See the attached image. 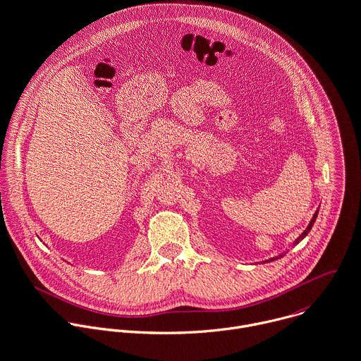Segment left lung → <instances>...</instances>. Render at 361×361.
Listing matches in <instances>:
<instances>
[{
  "instance_id": "1",
  "label": "left lung",
  "mask_w": 361,
  "mask_h": 361,
  "mask_svg": "<svg viewBox=\"0 0 361 361\" xmlns=\"http://www.w3.org/2000/svg\"><path fill=\"white\" fill-rule=\"evenodd\" d=\"M318 212H319V211H317V212H315V215L312 216V219H311V222H310L308 228H307V229L302 232V235H301V236H300V238L295 240V245H298V243H300V240H302V239H304V238H305V236L310 233V231H311V229H312V226H314V222L317 221ZM283 256H284V255H280V256H277V257H273V259H270V260H266V262H274V260H277V259H280V257H283Z\"/></svg>"
}]
</instances>
